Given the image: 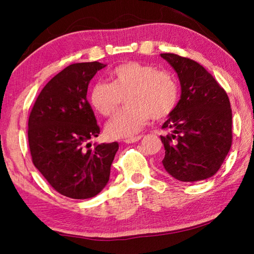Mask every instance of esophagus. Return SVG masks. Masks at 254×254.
<instances>
[{"instance_id": "esophagus-1", "label": "esophagus", "mask_w": 254, "mask_h": 254, "mask_svg": "<svg viewBox=\"0 0 254 254\" xmlns=\"http://www.w3.org/2000/svg\"><path fill=\"white\" fill-rule=\"evenodd\" d=\"M141 139H142V135H139V136L132 137V139L124 140V142H126V143H134V142H137V141H140Z\"/></svg>"}]
</instances>
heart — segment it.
I'll return each mask as SVG.
<instances>
[{
    "instance_id": "b5f03b06",
    "label": "heart",
    "mask_w": 254,
    "mask_h": 254,
    "mask_svg": "<svg viewBox=\"0 0 254 254\" xmlns=\"http://www.w3.org/2000/svg\"><path fill=\"white\" fill-rule=\"evenodd\" d=\"M111 83L97 81L89 93V101L98 113L110 117L122 98L127 109L115 114L105 127L112 139H130L147 126L149 120H160L173 112L179 101V86L168 71L148 64L130 62L110 72Z\"/></svg>"
}]
</instances>
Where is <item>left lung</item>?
<instances>
[{
  "label": "left lung",
  "mask_w": 254,
  "mask_h": 254,
  "mask_svg": "<svg viewBox=\"0 0 254 254\" xmlns=\"http://www.w3.org/2000/svg\"><path fill=\"white\" fill-rule=\"evenodd\" d=\"M160 56L177 72L182 87L177 106L162 126L169 131L160 136L162 165L180 182H200L217 173L231 149L229 97L198 63L175 54Z\"/></svg>",
  "instance_id": "obj_1"
}]
</instances>
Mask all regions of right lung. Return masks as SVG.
Segmentation results:
<instances>
[{
	"label": "right lung",
	"mask_w": 254,
	"mask_h": 254,
	"mask_svg": "<svg viewBox=\"0 0 254 254\" xmlns=\"http://www.w3.org/2000/svg\"><path fill=\"white\" fill-rule=\"evenodd\" d=\"M105 64H72L50 79L32 107L28 140L32 162L51 186L74 199L103 190L110 179L118 142L94 144L100 134L87 102L89 81Z\"/></svg>",
	"instance_id": "right-lung-1"
}]
</instances>
